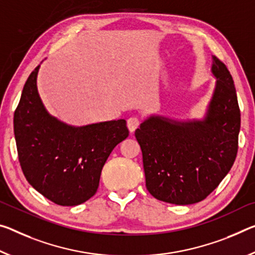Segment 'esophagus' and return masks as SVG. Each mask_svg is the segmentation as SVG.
<instances>
[{"label":"esophagus","mask_w":255,"mask_h":255,"mask_svg":"<svg viewBox=\"0 0 255 255\" xmlns=\"http://www.w3.org/2000/svg\"><path fill=\"white\" fill-rule=\"evenodd\" d=\"M139 126V119L137 117H131L127 120V127L129 129V131L134 132L137 128Z\"/></svg>","instance_id":"obj_1"}]
</instances>
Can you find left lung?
Returning a JSON list of instances; mask_svg holds the SVG:
<instances>
[{"instance_id": "obj_1", "label": "left lung", "mask_w": 255, "mask_h": 255, "mask_svg": "<svg viewBox=\"0 0 255 255\" xmlns=\"http://www.w3.org/2000/svg\"><path fill=\"white\" fill-rule=\"evenodd\" d=\"M212 74L216 90L203 120L179 123L151 117L136 129L146 188L157 200L197 203L215 191L235 162L241 129L235 85L217 56Z\"/></svg>"}]
</instances>
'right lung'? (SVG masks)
<instances>
[{
  "instance_id": "1",
  "label": "right lung",
  "mask_w": 255,
  "mask_h": 255,
  "mask_svg": "<svg viewBox=\"0 0 255 255\" xmlns=\"http://www.w3.org/2000/svg\"><path fill=\"white\" fill-rule=\"evenodd\" d=\"M38 69L28 77L13 117L21 170L28 183L53 203L82 204L98 191L112 149L128 137L126 120L71 127L53 118L39 99Z\"/></svg>"
}]
</instances>
